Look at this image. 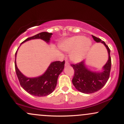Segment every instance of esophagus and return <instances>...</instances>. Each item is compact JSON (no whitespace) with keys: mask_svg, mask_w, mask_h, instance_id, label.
<instances>
[{"mask_svg":"<svg viewBox=\"0 0 124 124\" xmlns=\"http://www.w3.org/2000/svg\"><path fill=\"white\" fill-rule=\"evenodd\" d=\"M65 66H69V62H68V61H66V62H65Z\"/></svg>","mask_w":124,"mask_h":124,"instance_id":"34e87169","label":"esophagus"}]
</instances>
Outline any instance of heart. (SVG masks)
I'll use <instances>...</instances> for the list:
<instances>
[{
    "label": "heart",
    "mask_w": 124,
    "mask_h": 124,
    "mask_svg": "<svg viewBox=\"0 0 124 124\" xmlns=\"http://www.w3.org/2000/svg\"><path fill=\"white\" fill-rule=\"evenodd\" d=\"M91 41L82 35H76L65 39L61 44L63 51L71 52L70 58L75 62H79L83 59L91 46Z\"/></svg>",
    "instance_id": "heart-1"
}]
</instances>
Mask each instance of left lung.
Listing matches in <instances>:
<instances>
[{
  "label": "left lung",
  "instance_id": "left-lung-1",
  "mask_svg": "<svg viewBox=\"0 0 124 124\" xmlns=\"http://www.w3.org/2000/svg\"><path fill=\"white\" fill-rule=\"evenodd\" d=\"M94 40L97 42H101L106 46L108 52V61L103 67L104 71L100 73L92 72L85 66L84 61L76 64H71L74 69V75L72 83L75 88L82 93L90 94L95 93L100 90L106 85L109 78L111 59L110 56V49L104 41L100 38L92 35Z\"/></svg>",
  "mask_w": 124,
  "mask_h": 124
}]
</instances>
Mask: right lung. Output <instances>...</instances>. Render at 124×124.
<instances>
[{
    "label": "right lung",
    "instance_id": "1",
    "mask_svg": "<svg viewBox=\"0 0 124 124\" xmlns=\"http://www.w3.org/2000/svg\"><path fill=\"white\" fill-rule=\"evenodd\" d=\"M52 35V33L48 32H42L27 38L22 43L30 39L37 38L42 39L48 42ZM16 54L17 51L16 52ZM65 63V61L52 62L43 75L38 78H28L24 76L18 69L15 58V70L21 86L27 92L35 96H46L55 90L57 84L58 76L63 70Z\"/></svg>",
    "mask_w": 124,
    "mask_h": 124
}]
</instances>
